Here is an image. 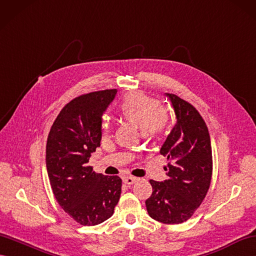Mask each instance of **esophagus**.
I'll list each match as a JSON object with an SVG mask.
<instances>
[{"label": "esophagus", "instance_id": "34e87169", "mask_svg": "<svg viewBox=\"0 0 256 256\" xmlns=\"http://www.w3.org/2000/svg\"><path fill=\"white\" fill-rule=\"evenodd\" d=\"M136 177H132V176H129V177H124V182L126 184H128V186H132V184H134L136 182Z\"/></svg>", "mask_w": 256, "mask_h": 256}]
</instances>
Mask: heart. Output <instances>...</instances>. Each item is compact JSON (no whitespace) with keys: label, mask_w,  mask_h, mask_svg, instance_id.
<instances>
[{"label":"heart","mask_w":256,"mask_h":256,"mask_svg":"<svg viewBox=\"0 0 256 256\" xmlns=\"http://www.w3.org/2000/svg\"><path fill=\"white\" fill-rule=\"evenodd\" d=\"M120 114L124 120L143 129V134L156 136L163 132L170 122L167 110L160 106L158 100L148 96L141 92H132L122 98ZM110 124L108 120L102 122V134L110 132Z\"/></svg>","instance_id":"obj_1"}]
</instances>
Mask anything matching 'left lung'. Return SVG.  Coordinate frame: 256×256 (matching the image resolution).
Masks as SVG:
<instances>
[{"instance_id":"8db88e82","label":"left lung","mask_w":256,"mask_h":256,"mask_svg":"<svg viewBox=\"0 0 256 256\" xmlns=\"http://www.w3.org/2000/svg\"><path fill=\"white\" fill-rule=\"evenodd\" d=\"M177 122L160 153L170 160L164 182L150 180L153 192L146 201L148 215L163 224H182L193 215L208 191L213 160L206 124L184 100L165 93Z\"/></svg>"}]
</instances>
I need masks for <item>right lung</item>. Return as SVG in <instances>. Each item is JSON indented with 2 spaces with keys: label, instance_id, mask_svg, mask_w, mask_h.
Listing matches in <instances>:
<instances>
[{
  "label": "right lung",
  "instance_id": "1",
  "mask_svg": "<svg viewBox=\"0 0 256 256\" xmlns=\"http://www.w3.org/2000/svg\"><path fill=\"white\" fill-rule=\"evenodd\" d=\"M116 89L72 100L53 122L46 142V170L56 201L84 226H96L114 214L122 179L96 174L88 166L102 139V115Z\"/></svg>",
  "mask_w": 256,
  "mask_h": 256
}]
</instances>
